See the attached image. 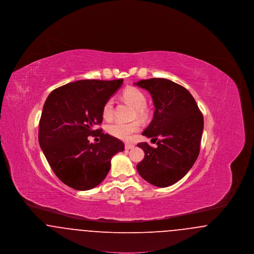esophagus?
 I'll return each mask as SVG.
<instances>
[{
	"label": "esophagus",
	"instance_id": "1",
	"mask_svg": "<svg viewBox=\"0 0 254 254\" xmlns=\"http://www.w3.org/2000/svg\"><path fill=\"white\" fill-rule=\"evenodd\" d=\"M133 147H134V145H132V144H128V143H127V144L125 145V148H126V149H131Z\"/></svg>",
	"mask_w": 254,
	"mask_h": 254
}]
</instances>
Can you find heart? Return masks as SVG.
<instances>
[{
  "instance_id": "heart-1",
  "label": "heart",
  "mask_w": 254,
  "mask_h": 254,
  "mask_svg": "<svg viewBox=\"0 0 254 254\" xmlns=\"http://www.w3.org/2000/svg\"><path fill=\"white\" fill-rule=\"evenodd\" d=\"M124 98L136 109V114L138 117L142 118L145 115V109L146 107V98L145 94L136 87H127L123 92ZM114 112V101L112 98L105 103L103 107V117L106 120L112 118ZM140 129V125L137 122L132 123H123L116 121L109 124L107 127V131L111 136L127 141L130 139L133 133L137 132Z\"/></svg>"
}]
</instances>
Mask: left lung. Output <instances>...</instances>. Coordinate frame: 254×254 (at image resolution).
<instances>
[{"mask_svg": "<svg viewBox=\"0 0 254 254\" xmlns=\"http://www.w3.org/2000/svg\"><path fill=\"white\" fill-rule=\"evenodd\" d=\"M134 85L150 93L155 108L152 121L142 134L152 142L158 139L157 147L145 142L137 145L145 157L136 168L151 185L169 187L181 180L199 155L203 114L190 91L170 80L151 78Z\"/></svg>", "mask_w": 254, "mask_h": 254, "instance_id": "obj_1", "label": "left lung"}]
</instances>
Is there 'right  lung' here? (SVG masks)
<instances>
[{
	"instance_id": "right-lung-1",
	"label": "right lung",
	"mask_w": 254,
	"mask_h": 254,
	"mask_svg": "<svg viewBox=\"0 0 254 254\" xmlns=\"http://www.w3.org/2000/svg\"><path fill=\"white\" fill-rule=\"evenodd\" d=\"M113 81L80 80L54 89L45 102L39 124V144L55 175L77 190H88L103 181L110 161L123 151L119 139L105 133L99 143L87 137L103 122V107L123 85Z\"/></svg>"
}]
</instances>
